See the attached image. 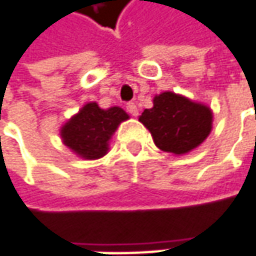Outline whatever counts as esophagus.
<instances>
[{"mask_svg":"<svg viewBox=\"0 0 256 256\" xmlns=\"http://www.w3.org/2000/svg\"><path fill=\"white\" fill-rule=\"evenodd\" d=\"M126 110L130 116H137L138 114V109H137V106L134 103H128L126 104Z\"/></svg>","mask_w":256,"mask_h":256,"instance_id":"esophagus-1","label":"esophagus"}]
</instances>
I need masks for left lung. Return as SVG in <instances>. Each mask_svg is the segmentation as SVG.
<instances>
[{
  "label": "left lung",
  "mask_w": 256,
  "mask_h": 256,
  "mask_svg": "<svg viewBox=\"0 0 256 256\" xmlns=\"http://www.w3.org/2000/svg\"><path fill=\"white\" fill-rule=\"evenodd\" d=\"M138 120L148 128L160 150L186 154L207 138L212 113L204 104L172 92H164L156 96L153 108L146 109Z\"/></svg>",
  "instance_id": "left-lung-1"
}]
</instances>
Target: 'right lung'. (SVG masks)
Wrapping results in <instances>:
<instances>
[{
    "instance_id": "1",
    "label": "right lung",
    "mask_w": 256,
    "mask_h": 256,
    "mask_svg": "<svg viewBox=\"0 0 256 256\" xmlns=\"http://www.w3.org/2000/svg\"><path fill=\"white\" fill-rule=\"evenodd\" d=\"M128 114L120 108L103 110L98 103H88L62 128L64 143L84 158H99L108 153L112 134Z\"/></svg>"
}]
</instances>
